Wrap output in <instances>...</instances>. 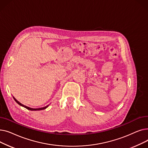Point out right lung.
Returning a JSON list of instances; mask_svg holds the SVG:
<instances>
[{"label": "right lung", "mask_w": 148, "mask_h": 148, "mask_svg": "<svg viewBox=\"0 0 148 148\" xmlns=\"http://www.w3.org/2000/svg\"><path fill=\"white\" fill-rule=\"evenodd\" d=\"M14 100L15 101V102H16L18 104H19L20 106H22V107H25V108H27V110H31V111H36V110H44V109H45V108H47V107H48V106H49V105L48 106H45V107H42V108H30V107H27V106H25V105H23V104H21L20 102H18V101L15 99L14 97Z\"/></svg>", "instance_id": "obj_1"}]
</instances>
